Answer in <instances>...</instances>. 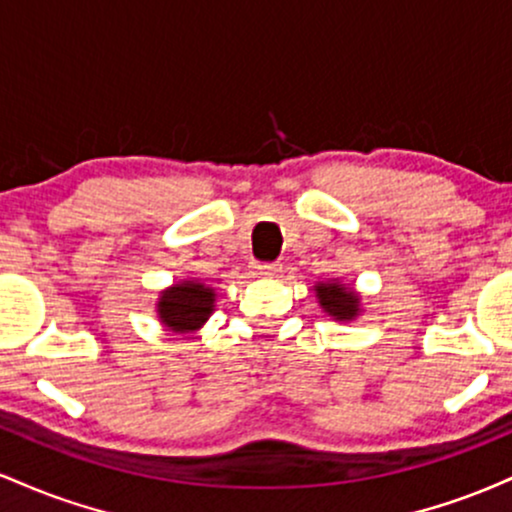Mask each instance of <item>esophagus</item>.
I'll use <instances>...</instances> for the list:
<instances>
[{"instance_id":"obj_1","label":"esophagus","mask_w":512,"mask_h":512,"mask_svg":"<svg viewBox=\"0 0 512 512\" xmlns=\"http://www.w3.org/2000/svg\"><path fill=\"white\" fill-rule=\"evenodd\" d=\"M255 272L260 276H276L281 272V264L276 262H257L255 264Z\"/></svg>"}]
</instances>
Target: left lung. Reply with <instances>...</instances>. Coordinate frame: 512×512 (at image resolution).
Segmentation results:
<instances>
[{
  "instance_id": "1",
  "label": "left lung",
  "mask_w": 512,
  "mask_h": 512,
  "mask_svg": "<svg viewBox=\"0 0 512 512\" xmlns=\"http://www.w3.org/2000/svg\"><path fill=\"white\" fill-rule=\"evenodd\" d=\"M317 298L327 313L337 320H351L358 313V296L342 284H320L317 286Z\"/></svg>"
}]
</instances>
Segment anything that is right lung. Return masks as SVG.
Returning a JSON list of instances; mask_svg holds the SVG:
<instances>
[{"mask_svg": "<svg viewBox=\"0 0 512 512\" xmlns=\"http://www.w3.org/2000/svg\"><path fill=\"white\" fill-rule=\"evenodd\" d=\"M211 310H214V291L197 281L175 284L173 289L163 291L161 301H158L161 322L175 332L197 330Z\"/></svg>", "mask_w": 512, "mask_h": 512, "instance_id": "1", "label": "right lung"}]
</instances>
